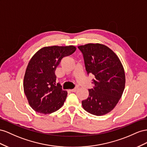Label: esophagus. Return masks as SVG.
I'll return each instance as SVG.
<instances>
[{
  "label": "esophagus",
  "mask_w": 147,
  "mask_h": 147,
  "mask_svg": "<svg viewBox=\"0 0 147 147\" xmlns=\"http://www.w3.org/2000/svg\"><path fill=\"white\" fill-rule=\"evenodd\" d=\"M78 89V87H76V88H74V89H71V91L72 92H75L77 91Z\"/></svg>",
  "instance_id": "34e87169"
}]
</instances>
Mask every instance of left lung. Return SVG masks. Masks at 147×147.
I'll list each match as a JSON object with an SVG mask.
<instances>
[{
	"label": "left lung",
	"mask_w": 147,
	"mask_h": 147,
	"mask_svg": "<svg viewBox=\"0 0 147 147\" xmlns=\"http://www.w3.org/2000/svg\"><path fill=\"white\" fill-rule=\"evenodd\" d=\"M82 52L87 74L94 78L93 89L88 98L82 101L83 108L96 116L110 112L118 103L125 87V73L122 63L115 53L107 46L87 44L78 46Z\"/></svg>",
	"instance_id": "8db88e82"
}]
</instances>
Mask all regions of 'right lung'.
<instances>
[{
  "label": "right lung",
  "mask_w": 147,
  "mask_h": 147,
  "mask_svg": "<svg viewBox=\"0 0 147 147\" xmlns=\"http://www.w3.org/2000/svg\"><path fill=\"white\" fill-rule=\"evenodd\" d=\"M76 50L73 45L45 47L29 61L24 77V92L36 112L50 114L63 105L67 92L62 90L60 84L56 85L55 71L62 58Z\"/></svg>",
  "instance_id": "obj_1"
}]
</instances>
